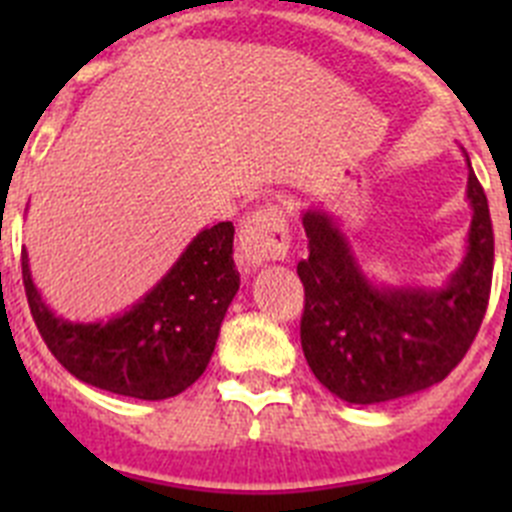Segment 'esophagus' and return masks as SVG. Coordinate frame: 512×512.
I'll return each instance as SVG.
<instances>
[{
    "label": "esophagus",
    "instance_id": "obj_1",
    "mask_svg": "<svg viewBox=\"0 0 512 512\" xmlns=\"http://www.w3.org/2000/svg\"><path fill=\"white\" fill-rule=\"evenodd\" d=\"M289 251L287 215L279 205H264L243 220L238 235L241 266H261L266 261H282Z\"/></svg>",
    "mask_w": 512,
    "mask_h": 512
}]
</instances>
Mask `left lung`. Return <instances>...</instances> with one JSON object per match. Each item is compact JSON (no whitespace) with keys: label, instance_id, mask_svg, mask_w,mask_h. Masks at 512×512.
I'll return each mask as SVG.
<instances>
[{"label":"left lung","instance_id":"1","mask_svg":"<svg viewBox=\"0 0 512 512\" xmlns=\"http://www.w3.org/2000/svg\"><path fill=\"white\" fill-rule=\"evenodd\" d=\"M467 253L443 287H392L366 277L336 215H302L310 256L300 338L312 374L351 405L415 395L449 377L487 312L495 264L490 207L469 164Z\"/></svg>","mask_w":512,"mask_h":512}]
</instances>
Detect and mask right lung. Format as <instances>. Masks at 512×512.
Masks as SVG:
<instances>
[{
    "instance_id": "right-lung-1",
    "label": "right lung",
    "mask_w": 512,
    "mask_h": 512,
    "mask_svg": "<svg viewBox=\"0 0 512 512\" xmlns=\"http://www.w3.org/2000/svg\"><path fill=\"white\" fill-rule=\"evenodd\" d=\"M233 223L200 230L161 282L130 310L71 323L45 305L22 248V284L45 346L81 382L135 400H166L202 377L241 287Z\"/></svg>"
}]
</instances>
